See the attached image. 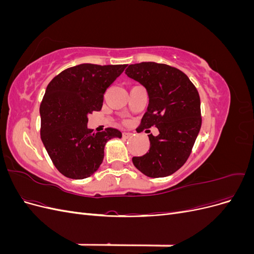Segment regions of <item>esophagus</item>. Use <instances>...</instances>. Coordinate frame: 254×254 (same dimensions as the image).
<instances>
[{
    "label": "esophagus",
    "instance_id": "esophagus-1",
    "mask_svg": "<svg viewBox=\"0 0 254 254\" xmlns=\"http://www.w3.org/2000/svg\"><path fill=\"white\" fill-rule=\"evenodd\" d=\"M130 136H131V132H129V131L123 132V137H124V139H128V137H130Z\"/></svg>",
    "mask_w": 254,
    "mask_h": 254
}]
</instances>
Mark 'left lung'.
I'll list each match as a JSON object with an SVG mask.
<instances>
[{
    "label": "left lung",
    "mask_w": 254,
    "mask_h": 254,
    "mask_svg": "<svg viewBox=\"0 0 254 254\" xmlns=\"http://www.w3.org/2000/svg\"><path fill=\"white\" fill-rule=\"evenodd\" d=\"M125 74L140 82L148 94L139 132L152 126L159 130L158 135H148L149 150L133 157L132 163L150 178L170 176L186 163L200 130L198 91L183 72L163 64H130Z\"/></svg>",
    "instance_id": "left-lung-1"
}]
</instances>
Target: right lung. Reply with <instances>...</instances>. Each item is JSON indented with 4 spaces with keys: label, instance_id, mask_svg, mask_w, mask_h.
Instances as JSON below:
<instances>
[{
    "label": "right lung",
    "instance_id": "right-lung-1",
    "mask_svg": "<svg viewBox=\"0 0 254 254\" xmlns=\"http://www.w3.org/2000/svg\"><path fill=\"white\" fill-rule=\"evenodd\" d=\"M127 64H81L49 83L40 105L41 140L57 170L71 179L93 175L104 160L105 145L122 137L118 129H89L88 115L103 107L104 94Z\"/></svg>",
    "mask_w": 254,
    "mask_h": 254
}]
</instances>
